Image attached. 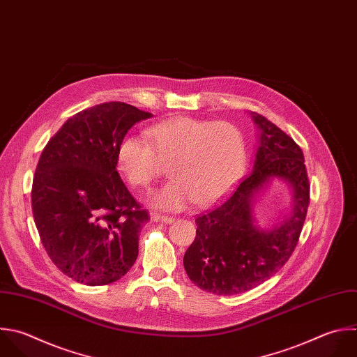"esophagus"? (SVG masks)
<instances>
[{
	"label": "esophagus",
	"instance_id": "34e87169",
	"mask_svg": "<svg viewBox=\"0 0 357 357\" xmlns=\"http://www.w3.org/2000/svg\"><path fill=\"white\" fill-rule=\"evenodd\" d=\"M151 219L155 220V222H163V223H169V225L174 222V218L165 216V215H160V213H151Z\"/></svg>",
	"mask_w": 357,
	"mask_h": 357
}]
</instances>
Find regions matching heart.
I'll use <instances>...</instances> for the list:
<instances>
[{
    "label": "heart",
    "mask_w": 357,
    "mask_h": 357,
    "mask_svg": "<svg viewBox=\"0 0 357 357\" xmlns=\"http://www.w3.org/2000/svg\"><path fill=\"white\" fill-rule=\"evenodd\" d=\"M149 143L126 135L117 146V169L137 188H146L170 163L172 180L153 190L146 202L162 211H180L192 201L209 205L236 181L245 162L243 132L227 121L173 119L148 130Z\"/></svg>",
    "instance_id": "heart-1"
}]
</instances>
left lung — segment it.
Instances as JSON below:
<instances>
[{"label": "left lung", "instance_id": "obj_1", "mask_svg": "<svg viewBox=\"0 0 357 357\" xmlns=\"http://www.w3.org/2000/svg\"><path fill=\"white\" fill-rule=\"evenodd\" d=\"M251 117L259 131L252 170L195 219L197 236L183 258L194 284L219 296L251 290L287 262L310 202L300 146L261 114L251 113ZM275 178L292 188V208L271 228L261 229L255 225L253 204Z\"/></svg>", "mask_w": 357, "mask_h": 357}]
</instances>
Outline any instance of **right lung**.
<instances>
[{"label":"right lung","mask_w":357,"mask_h":357,"mask_svg":"<svg viewBox=\"0 0 357 357\" xmlns=\"http://www.w3.org/2000/svg\"><path fill=\"white\" fill-rule=\"evenodd\" d=\"M151 117L121 102L93 106L68 119L40 155L32 185L35 223L52 261L79 283H113L138 257L149 215L116 169L117 146Z\"/></svg>","instance_id":"right-lung-1"}]
</instances>
